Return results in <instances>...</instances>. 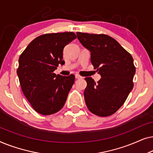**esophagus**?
<instances>
[{
  "mask_svg": "<svg viewBox=\"0 0 153 153\" xmlns=\"http://www.w3.org/2000/svg\"><path fill=\"white\" fill-rule=\"evenodd\" d=\"M75 77H76V79H82L83 78L82 76H81L80 75L78 74H76V75H75Z\"/></svg>",
  "mask_w": 153,
  "mask_h": 153,
  "instance_id": "1",
  "label": "esophagus"
}]
</instances>
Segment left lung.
<instances>
[{
  "label": "left lung",
  "mask_w": 153,
  "mask_h": 153,
  "mask_svg": "<svg viewBox=\"0 0 153 153\" xmlns=\"http://www.w3.org/2000/svg\"><path fill=\"white\" fill-rule=\"evenodd\" d=\"M76 35L91 52L92 64L102 76L97 83L91 77L85 78V104L93 114L109 116L125 103L133 88L136 68L132 56L108 35L80 32Z\"/></svg>",
  "instance_id": "obj_1"
}]
</instances>
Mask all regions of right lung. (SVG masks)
<instances>
[{
	"label": "right lung",
	"mask_w": 153,
	"mask_h": 153,
	"mask_svg": "<svg viewBox=\"0 0 153 153\" xmlns=\"http://www.w3.org/2000/svg\"><path fill=\"white\" fill-rule=\"evenodd\" d=\"M76 38L64 32L42 35L33 39L19 58L17 75L22 90L32 107L39 114L59 111L65 103L75 76L56 75L58 65H64V47Z\"/></svg>",
	"instance_id": "right-lung-1"
}]
</instances>
